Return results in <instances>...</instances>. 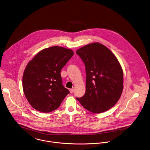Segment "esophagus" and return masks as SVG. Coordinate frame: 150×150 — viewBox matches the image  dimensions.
I'll return each instance as SVG.
<instances>
[{"label":"esophagus","mask_w":150,"mask_h":150,"mask_svg":"<svg viewBox=\"0 0 150 150\" xmlns=\"http://www.w3.org/2000/svg\"><path fill=\"white\" fill-rule=\"evenodd\" d=\"M74 89H69V91L71 93H72L74 92Z\"/></svg>","instance_id":"34e87169"}]
</instances>
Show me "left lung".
I'll return each instance as SVG.
<instances>
[{"mask_svg": "<svg viewBox=\"0 0 150 150\" xmlns=\"http://www.w3.org/2000/svg\"><path fill=\"white\" fill-rule=\"evenodd\" d=\"M85 66L86 92L76 97L82 105L93 113L112 108L123 90V71L114 54L103 45L96 42L76 52Z\"/></svg>", "mask_w": 150, "mask_h": 150, "instance_id": "obj_1", "label": "left lung"}]
</instances>
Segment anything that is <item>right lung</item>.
I'll use <instances>...</instances> for the list:
<instances>
[{
    "label": "right lung",
    "mask_w": 150,
    "mask_h": 150,
    "mask_svg": "<svg viewBox=\"0 0 150 150\" xmlns=\"http://www.w3.org/2000/svg\"><path fill=\"white\" fill-rule=\"evenodd\" d=\"M72 50L53 46L39 52L24 72L23 88L30 105L42 112L59 107L69 90L62 85L61 70L72 56Z\"/></svg>",
    "instance_id": "add662e5"
}]
</instances>
